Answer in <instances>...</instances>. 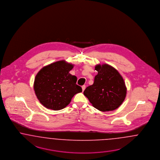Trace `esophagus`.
I'll return each mask as SVG.
<instances>
[{"label":"esophagus","instance_id":"esophagus-1","mask_svg":"<svg viewBox=\"0 0 160 160\" xmlns=\"http://www.w3.org/2000/svg\"><path fill=\"white\" fill-rule=\"evenodd\" d=\"M82 91L83 92V91L84 90V89H86V86H85V85H83V86H82Z\"/></svg>","mask_w":160,"mask_h":160}]
</instances>
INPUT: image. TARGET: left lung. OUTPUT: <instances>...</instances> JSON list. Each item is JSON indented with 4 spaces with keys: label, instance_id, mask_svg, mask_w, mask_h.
Masks as SVG:
<instances>
[{
    "label": "left lung",
    "instance_id": "obj_1",
    "mask_svg": "<svg viewBox=\"0 0 160 160\" xmlns=\"http://www.w3.org/2000/svg\"><path fill=\"white\" fill-rule=\"evenodd\" d=\"M98 74L94 83L84 90L83 93L92 105L101 111L118 108L125 99L127 88L120 74L108 64L96 65Z\"/></svg>",
    "mask_w": 160,
    "mask_h": 160
}]
</instances>
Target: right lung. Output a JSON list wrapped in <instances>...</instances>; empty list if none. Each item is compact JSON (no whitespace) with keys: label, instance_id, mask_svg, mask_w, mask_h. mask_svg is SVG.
Masks as SVG:
<instances>
[{"label":"right lung","instance_id":"add662e5","mask_svg":"<svg viewBox=\"0 0 160 160\" xmlns=\"http://www.w3.org/2000/svg\"><path fill=\"white\" fill-rule=\"evenodd\" d=\"M73 66L62 60L38 71L34 90L38 101L46 108L56 111L64 108L73 96L82 92V88L76 84L77 77L69 73Z\"/></svg>","mask_w":160,"mask_h":160}]
</instances>
